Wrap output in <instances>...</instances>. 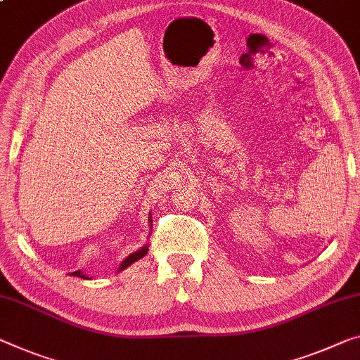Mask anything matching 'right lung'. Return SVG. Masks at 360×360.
<instances>
[{
	"label": "right lung",
	"instance_id": "add662e5",
	"mask_svg": "<svg viewBox=\"0 0 360 360\" xmlns=\"http://www.w3.org/2000/svg\"><path fill=\"white\" fill-rule=\"evenodd\" d=\"M149 224H153L151 222V215H149ZM148 254V245H145L141 248V250H138V251H135V252H131L130 256H127L124 261H122V264L119 265V269H117V272H122V270H125L127 267H129V265H131L134 262H136L138 259H141V257H145ZM72 275L74 276H79V278H90V276H86L84 272H82V270H77V272H72Z\"/></svg>",
	"mask_w": 360,
	"mask_h": 360
}]
</instances>
